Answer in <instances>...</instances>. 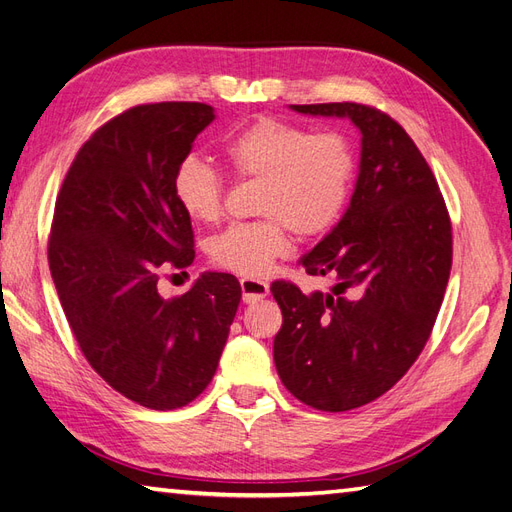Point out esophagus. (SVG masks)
Listing matches in <instances>:
<instances>
[{"mask_svg": "<svg viewBox=\"0 0 512 512\" xmlns=\"http://www.w3.org/2000/svg\"><path fill=\"white\" fill-rule=\"evenodd\" d=\"M240 287H242V298L244 303H257V300L266 298L270 292V285L266 281H259V279H240Z\"/></svg>", "mask_w": 512, "mask_h": 512, "instance_id": "34e87169", "label": "esophagus"}]
</instances>
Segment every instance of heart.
<instances>
[{
  "mask_svg": "<svg viewBox=\"0 0 512 512\" xmlns=\"http://www.w3.org/2000/svg\"><path fill=\"white\" fill-rule=\"evenodd\" d=\"M220 155L242 181H257L259 220L231 225L209 242L216 268L255 279L290 251V231L316 238L342 218L348 205L357 157L339 131H311L279 119H259L220 144ZM173 196L194 222L222 214L225 179L201 157L188 155L173 173Z\"/></svg>",
  "mask_w": 512,
  "mask_h": 512,
  "instance_id": "1",
  "label": "heart"
}]
</instances>
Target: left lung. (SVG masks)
<instances>
[{
	"label": "left lung",
	"instance_id": "8db88e82",
	"mask_svg": "<svg viewBox=\"0 0 512 512\" xmlns=\"http://www.w3.org/2000/svg\"><path fill=\"white\" fill-rule=\"evenodd\" d=\"M348 116L361 131L355 194L337 227L303 257L331 292L274 281L283 324L274 365L294 398L350 411L383 396L424 350L452 268V222L439 183L400 123L365 103L292 106Z\"/></svg>",
	"mask_w": 512,
	"mask_h": 512
}]
</instances>
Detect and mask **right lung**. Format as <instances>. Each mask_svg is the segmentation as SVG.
<instances>
[{"label":"right lung","instance_id":"obj_1","mask_svg":"<svg viewBox=\"0 0 512 512\" xmlns=\"http://www.w3.org/2000/svg\"><path fill=\"white\" fill-rule=\"evenodd\" d=\"M214 121L196 101L142 103L77 151L56 199L47 259L82 355L121 396L153 411L186 406L209 385L238 311L233 274H201L186 294L157 292L194 261L173 173Z\"/></svg>","mask_w":512,"mask_h":512}]
</instances>
